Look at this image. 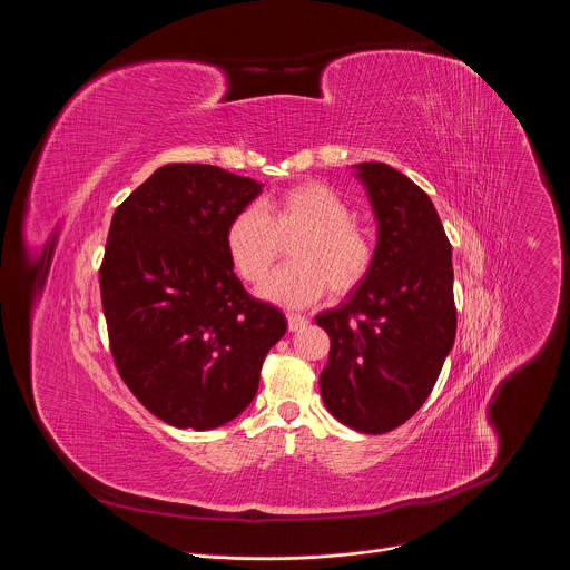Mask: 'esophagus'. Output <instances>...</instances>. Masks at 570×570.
Wrapping results in <instances>:
<instances>
[{
    "label": "esophagus",
    "instance_id": "esophagus-1",
    "mask_svg": "<svg viewBox=\"0 0 570 570\" xmlns=\"http://www.w3.org/2000/svg\"><path fill=\"white\" fill-rule=\"evenodd\" d=\"M286 320H288V330H291V332L304 330L306 324H308V320H306L304 315H299V313H288V315H286Z\"/></svg>",
    "mask_w": 570,
    "mask_h": 570
}]
</instances>
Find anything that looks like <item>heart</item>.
Here are the masks:
<instances>
[{
    "label": "heart",
    "instance_id": "heart-1",
    "mask_svg": "<svg viewBox=\"0 0 570 570\" xmlns=\"http://www.w3.org/2000/svg\"><path fill=\"white\" fill-rule=\"evenodd\" d=\"M291 266L275 271L259 295L279 306H306L334 288L347 293L372 266V240L352 220L347 200L322 183H302L262 207L248 205L225 229L227 257L243 282H262L282 253V240L299 236Z\"/></svg>",
    "mask_w": 570,
    "mask_h": 570
}]
</instances>
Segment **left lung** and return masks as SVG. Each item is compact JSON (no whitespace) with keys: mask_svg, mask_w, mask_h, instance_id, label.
Listing matches in <instances>:
<instances>
[{"mask_svg":"<svg viewBox=\"0 0 570 570\" xmlns=\"http://www.w3.org/2000/svg\"><path fill=\"white\" fill-rule=\"evenodd\" d=\"M354 169L379 240L347 302L315 315L332 341L320 392L338 422L381 435L422 409L453 347V264L442 220L411 178L383 161Z\"/></svg>","mask_w":570,"mask_h":570,"instance_id":"left-lung-1","label":"left lung"}]
</instances>
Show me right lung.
<instances>
[{
    "label": "right lung",
    "instance_id": "obj_1",
    "mask_svg": "<svg viewBox=\"0 0 570 570\" xmlns=\"http://www.w3.org/2000/svg\"><path fill=\"white\" fill-rule=\"evenodd\" d=\"M262 187L212 165H167L115 209L99 271L110 352L144 409L176 429H218L246 411L286 334L225 248L227 223Z\"/></svg>",
    "mask_w": 570,
    "mask_h": 570
}]
</instances>
